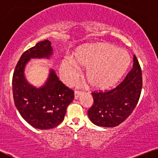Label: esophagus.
<instances>
[{
  "label": "esophagus",
  "mask_w": 158,
  "mask_h": 158,
  "mask_svg": "<svg viewBox=\"0 0 158 158\" xmlns=\"http://www.w3.org/2000/svg\"><path fill=\"white\" fill-rule=\"evenodd\" d=\"M81 91H74V98L75 99H77L79 98V96L81 94Z\"/></svg>",
  "instance_id": "1"
}]
</instances>
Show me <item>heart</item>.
Instances as JSON below:
<instances>
[{
	"instance_id": "1",
	"label": "heart",
	"mask_w": 158,
	"mask_h": 158,
	"mask_svg": "<svg viewBox=\"0 0 158 158\" xmlns=\"http://www.w3.org/2000/svg\"><path fill=\"white\" fill-rule=\"evenodd\" d=\"M75 59L67 56L62 60L60 73L67 83H72L79 77V65L88 67L86 78L97 89H107L123 76L131 62V56L123 49L109 43L98 42L80 47Z\"/></svg>"
}]
</instances>
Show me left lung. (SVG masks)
<instances>
[{"label": "left lung", "mask_w": 158, "mask_h": 158, "mask_svg": "<svg viewBox=\"0 0 158 158\" xmlns=\"http://www.w3.org/2000/svg\"><path fill=\"white\" fill-rule=\"evenodd\" d=\"M143 86L142 72L135 55L133 68L116 88L107 91L91 93L94 103L88 110V116L98 126L115 127L128 118L139 101Z\"/></svg>", "instance_id": "left-lung-1"}]
</instances>
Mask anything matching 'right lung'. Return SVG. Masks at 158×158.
<instances>
[{
	"mask_svg": "<svg viewBox=\"0 0 158 158\" xmlns=\"http://www.w3.org/2000/svg\"><path fill=\"white\" fill-rule=\"evenodd\" d=\"M51 42L46 40L27 49L20 56L13 73V94L21 116L35 128L47 130L57 126L64 120L68 105L74 97L72 89L59 80L53 69L43 86L37 88L25 77V67L30 59L52 55Z\"/></svg>",
	"mask_w": 158,
	"mask_h": 158,
	"instance_id": "obj_1",
	"label": "right lung"
}]
</instances>
